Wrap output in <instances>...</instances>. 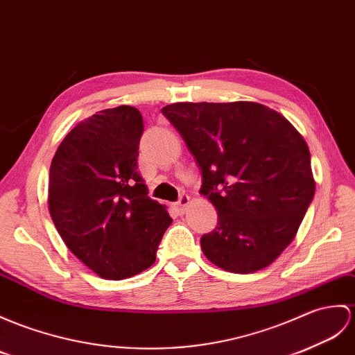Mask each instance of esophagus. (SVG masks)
<instances>
[{
    "label": "esophagus",
    "instance_id": "esophagus-1",
    "mask_svg": "<svg viewBox=\"0 0 355 355\" xmlns=\"http://www.w3.org/2000/svg\"><path fill=\"white\" fill-rule=\"evenodd\" d=\"M189 202H191V196L183 193V195L180 196V200H178V202H177V207L180 209V211H184L186 207L189 205Z\"/></svg>",
    "mask_w": 355,
    "mask_h": 355
}]
</instances>
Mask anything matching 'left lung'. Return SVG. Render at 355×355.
<instances>
[{"label":"left lung","mask_w":355,"mask_h":355,"mask_svg":"<svg viewBox=\"0 0 355 355\" xmlns=\"http://www.w3.org/2000/svg\"><path fill=\"white\" fill-rule=\"evenodd\" d=\"M162 113L201 169L218 225L201 237L213 265L268 268L292 243L315 195L306 140L283 114L251 103H175Z\"/></svg>","instance_id":"1"}]
</instances>
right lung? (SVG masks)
Returning <instances> with one entry per match:
<instances>
[{
  "label": "right lung",
  "mask_w": 355,
  "mask_h": 355,
  "mask_svg": "<svg viewBox=\"0 0 355 355\" xmlns=\"http://www.w3.org/2000/svg\"><path fill=\"white\" fill-rule=\"evenodd\" d=\"M142 114L131 105L96 112L62 140L49 168L48 209L64 245L105 279L140 274L155 261L171 225L137 172Z\"/></svg>",
  "instance_id": "right-lung-1"
}]
</instances>
